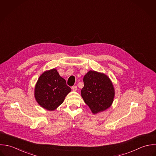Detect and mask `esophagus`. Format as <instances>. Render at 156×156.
Instances as JSON below:
<instances>
[{
	"label": "esophagus",
	"mask_w": 156,
	"mask_h": 156,
	"mask_svg": "<svg viewBox=\"0 0 156 156\" xmlns=\"http://www.w3.org/2000/svg\"><path fill=\"white\" fill-rule=\"evenodd\" d=\"M72 90L73 91H76L77 90V86L76 85H74L72 87Z\"/></svg>",
	"instance_id": "1"
}]
</instances>
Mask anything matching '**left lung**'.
<instances>
[{"label": "left lung", "mask_w": 156, "mask_h": 156, "mask_svg": "<svg viewBox=\"0 0 156 156\" xmlns=\"http://www.w3.org/2000/svg\"><path fill=\"white\" fill-rule=\"evenodd\" d=\"M84 87L81 90L85 104L94 114L109 108L113 102V85L108 76L94 71H90L83 77Z\"/></svg>", "instance_id": "1"}]
</instances>
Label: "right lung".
<instances>
[{
  "label": "right lung",
  "instance_id": "obj_1",
  "mask_svg": "<svg viewBox=\"0 0 156 156\" xmlns=\"http://www.w3.org/2000/svg\"><path fill=\"white\" fill-rule=\"evenodd\" d=\"M71 91L66 80L61 77L55 69L44 73L35 87V98L42 107L52 111L63 103Z\"/></svg>",
  "mask_w": 156,
  "mask_h": 156
}]
</instances>
